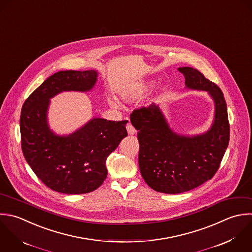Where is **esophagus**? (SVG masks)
Returning <instances> with one entry per match:
<instances>
[{
  "label": "esophagus",
  "instance_id": "esophagus-1",
  "mask_svg": "<svg viewBox=\"0 0 252 252\" xmlns=\"http://www.w3.org/2000/svg\"><path fill=\"white\" fill-rule=\"evenodd\" d=\"M126 129H127V132H128L129 135H133V134H135V132H136L135 128L133 127V126H132L131 124H128V125L126 126Z\"/></svg>",
  "mask_w": 252,
  "mask_h": 252
}]
</instances>
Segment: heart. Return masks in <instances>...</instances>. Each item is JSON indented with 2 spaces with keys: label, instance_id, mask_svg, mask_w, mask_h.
I'll list each match as a JSON object with an SVG mask.
<instances>
[{
  "label": "heart",
  "instance_id": "heart-1",
  "mask_svg": "<svg viewBox=\"0 0 252 252\" xmlns=\"http://www.w3.org/2000/svg\"><path fill=\"white\" fill-rule=\"evenodd\" d=\"M154 85H155L154 80H145V81H142L139 83H135L131 87H128V88L121 91L120 96L126 102H132V101L140 98L141 96H143L149 90H151L154 87ZM108 102L114 107L117 106L116 102L113 99H108Z\"/></svg>",
  "mask_w": 252,
  "mask_h": 252
}]
</instances>
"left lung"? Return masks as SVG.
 I'll return each mask as SVG.
<instances>
[{"instance_id":"1","label":"left lung","mask_w":252,"mask_h":252,"mask_svg":"<svg viewBox=\"0 0 252 252\" xmlns=\"http://www.w3.org/2000/svg\"><path fill=\"white\" fill-rule=\"evenodd\" d=\"M178 69L186 77V88L206 91L214 102V120L208 130L180 134L155 104L130 115V122L138 130L141 176L152 189L169 194L189 191L212 179L230 140L227 104L221 89L193 67Z\"/></svg>"}]
</instances>
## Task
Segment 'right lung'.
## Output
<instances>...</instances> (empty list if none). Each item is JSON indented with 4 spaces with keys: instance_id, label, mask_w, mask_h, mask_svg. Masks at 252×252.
<instances>
[{
    "instance_id": "1",
    "label": "right lung",
    "mask_w": 252,
    "mask_h": 252,
    "mask_svg": "<svg viewBox=\"0 0 252 252\" xmlns=\"http://www.w3.org/2000/svg\"><path fill=\"white\" fill-rule=\"evenodd\" d=\"M98 71L62 70L47 78L25 100L19 126L24 158L51 189L65 194L88 193L106 180V160L127 136V121L93 118L69 134L60 135L48 123L51 99L64 91L88 92Z\"/></svg>"
}]
</instances>
